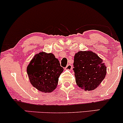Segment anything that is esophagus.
<instances>
[{
  "label": "esophagus",
  "mask_w": 123,
  "mask_h": 123,
  "mask_svg": "<svg viewBox=\"0 0 123 123\" xmlns=\"http://www.w3.org/2000/svg\"><path fill=\"white\" fill-rule=\"evenodd\" d=\"M72 69V66L70 64L68 65L65 68V70H71Z\"/></svg>",
  "instance_id": "34e87169"
}]
</instances>
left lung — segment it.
I'll use <instances>...</instances> for the list:
<instances>
[{"label":"left lung","mask_w":123,"mask_h":123,"mask_svg":"<svg viewBox=\"0 0 123 123\" xmlns=\"http://www.w3.org/2000/svg\"><path fill=\"white\" fill-rule=\"evenodd\" d=\"M73 66L76 84L85 91L97 88L106 74V66L103 60L90 50L76 53Z\"/></svg>","instance_id":"left-lung-1"}]
</instances>
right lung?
Segmentation results:
<instances>
[{
  "mask_svg": "<svg viewBox=\"0 0 123 123\" xmlns=\"http://www.w3.org/2000/svg\"><path fill=\"white\" fill-rule=\"evenodd\" d=\"M63 69L52 53L40 52L31 60L26 71L29 81L39 91L49 93L56 88Z\"/></svg>",
  "mask_w": 123,
  "mask_h": 123,
  "instance_id": "add662e5",
  "label": "right lung"
}]
</instances>
